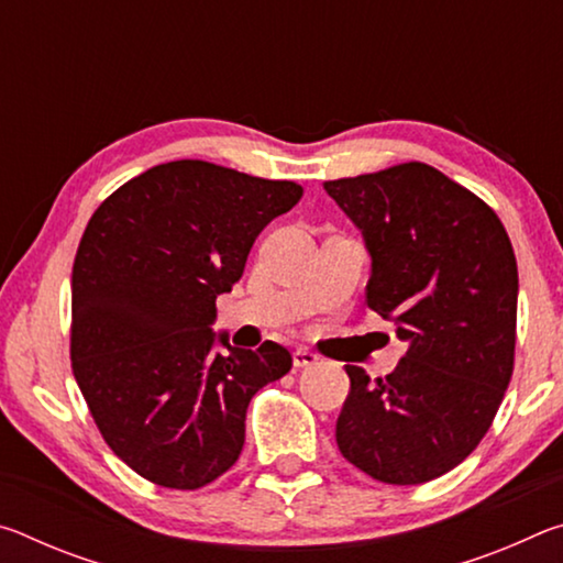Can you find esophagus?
I'll return each instance as SVG.
<instances>
[{"label": "esophagus", "instance_id": "esophagus-1", "mask_svg": "<svg viewBox=\"0 0 563 563\" xmlns=\"http://www.w3.org/2000/svg\"><path fill=\"white\" fill-rule=\"evenodd\" d=\"M320 357L316 355V352L312 350H308V347H298L292 352V365L295 367H310V365H316Z\"/></svg>", "mask_w": 563, "mask_h": 563}]
</instances>
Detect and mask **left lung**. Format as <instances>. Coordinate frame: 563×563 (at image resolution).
I'll return each instance as SVG.
<instances>
[{
  "instance_id": "1",
  "label": "left lung",
  "mask_w": 563,
  "mask_h": 563,
  "mask_svg": "<svg viewBox=\"0 0 563 563\" xmlns=\"http://www.w3.org/2000/svg\"><path fill=\"white\" fill-rule=\"evenodd\" d=\"M373 258L367 305L407 342L393 375L345 365L342 456L385 484H424L474 452L507 393L517 258L497 213L419 161L325 180Z\"/></svg>"
}]
</instances>
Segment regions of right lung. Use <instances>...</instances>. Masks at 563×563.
Returning a JSON list of instances; mask_svg holds the SVG:
<instances>
[{"label":"right lung","mask_w":563,"mask_h":563,"mask_svg":"<svg viewBox=\"0 0 563 563\" xmlns=\"http://www.w3.org/2000/svg\"><path fill=\"white\" fill-rule=\"evenodd\" d=\"M300 196L292 180L170 161L113 190L81 235L76 385L113 454L158 487L198 489L231 470L253 395L292 367L278 342L233 347L211 325L255 238Z\"/></svg>","instance_id":"obj_1"}]
</instances>
